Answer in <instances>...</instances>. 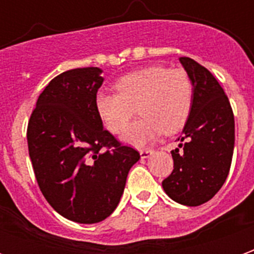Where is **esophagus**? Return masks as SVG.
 <instances>
[{
	"mask_svg": "<svg viewBox=\"0 0 254 254\" xmlns=\"http://www.w3.org/2000/svg\"><path fill=\"white\" fill-rule=\"evenodd\" d=\"M152 154H154L152 149H140V156H141V159H147V158H149Z\"/></svg>",
	"mask_w": 254,
	"mask_h": 254,
	"instance_id": "esophagus-1",
	"label": "esophagus"
}]
</instances>
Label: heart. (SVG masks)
Listing matches in <instances>:
<instances>
[{
  "mask_svg": "<svg viewBox=\"0 0 254 254\" xmlns=\"http://www.w3.org/2000/svg\"><path fill=\"white\" fill-rule=\"evenodd\" d=\"M117 94L99 92L95 107L111 133H120L134 114L140 115L122 134V140L144 147L165 132H178L187 124L193 106V84L185 70L148 66L117 80Z\"/></svg>",
  "mask_w": 254,
  "mask_h": 254,
  "instance_id": "1",
  "label": "heart"
}]
</instances>
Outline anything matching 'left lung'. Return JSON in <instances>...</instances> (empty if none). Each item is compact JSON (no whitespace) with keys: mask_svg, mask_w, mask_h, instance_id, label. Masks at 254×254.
Listing matches in <instances>:
<instances>
[{"mask_svg":"<svg viewBox=\"0 0 254 254\" xmlns=\"http://www.w3.org/2000/svg\"><path fill=\"white\" fill-rule=\"evenodd\" d=\"M193 84V106L182 136L171 151L174 170L162 182L167 196L188 207L209 201L229 176L235 127L229 98L207 67L180 58Z\"/></svg>","mask_w":254,"mask_h":254,"instance_id":"left-lung-1","label":"left lung"}]
</instances>
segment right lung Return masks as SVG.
Here are the masks:
<instances>
[{"label":"right lung","mask_w":254,"mask_h":254,"mask_svg":"<svg viewBox=\"0 0 254 254\" xmlns=\"http://www.w3.org/2000/svg\"><path fill=\"white\" fill-rule=\"evenodd\" d=\"M102 69L77 67L58 74L31 114L28 152L41 191L60 215L98 223L121 200L127 173L140 154L106 130L95 107Z\"/></svg>","instance_id":"1"}]
</instances>
